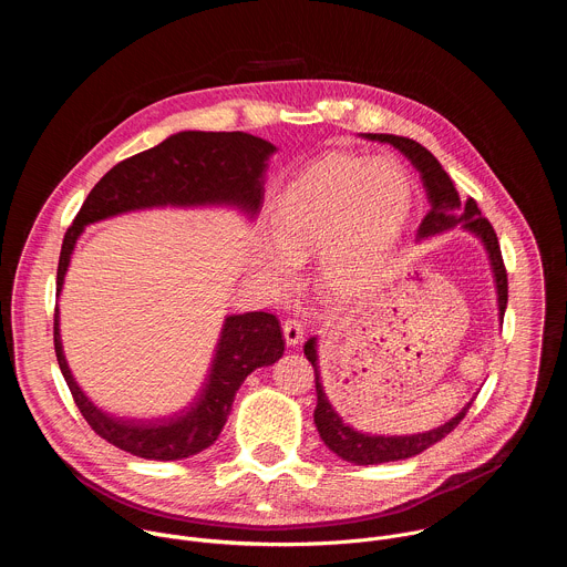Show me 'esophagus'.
<instances>
[{
  "label": "esophagus",
  "instance_id": "obj_1",
  "mask_svg": "<svg viewBox=\"0 0 567 567\" xmlns=\"http://www.w3.org/2000/svg\"><path fill=\"white\" fill-rule=\"evenodd\" d=\"M282 332H285V341L287 346H298L305 337V328H302V320L300 318H287L282 322Z\"/></svg>",
  "mask_w": 567,
  "mask_h": 567
}]
</instances>
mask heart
Returning <instances> with one entry per match:
<instances>
[{
	"label": "heart",
	"instance_id": "obj_1",
	"mask_svg": "<svg viewBox=\"0 0 567 567\" xmlns=\"http://www.w3.org/2000/svg\"><path fill=\"white\" fill-rule=\"evenodd\" d=\"M411 182L385 158L332 156L307 168L278 199L274 237L258 251V271L289 289L296 265L318 254V280L354 296L374 287L411 215Z\"/></svg>",
	"mask_w": 567,
	"mask_h": 567
}]
</instances>
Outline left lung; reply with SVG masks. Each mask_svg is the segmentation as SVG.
<instances>
[{
    "instance_id": "1",
    "label": "left lung",
    "mask_w": 567,
    "mask_h": 567,
    "mask_svg": "<svg viewBox=\"0 0 567 567\" xmlns=\"http://www.w3.org/2000/svg\"><path fill=\"white\" fill-rule=\"evenodd\" d=\"M365 138L394 145L403 156H409L411 164L420 171L429 202H431V210L426 213V217L422 219V224L417 228L420 239L444 233L460 224L464 230L473 233L482 241L484 249H487V254H489V262H492V271H494V280H496V293H498V316L503 320L505 309H507V271H505L496 230L487 217L480 215L475 199H471V197L466 202L460 199L453 179L446 175L440 161L417 141L406 138V136H394V134H365ZM305 357L311 363L313 377H316V399L318 401H316V411H313V424L318 429V435L322 442H326V446L330 451H334L339 457H343L352 464H381V462H396V460L420 455L422 451H426L429 446H433L435 442L446 437L464 420V415L468 413L471 403H473V399H471L455 417H451L446 424H442L433 431H426V433H417V435L361 433L343 422V417L334 411V406L330 403L326 388H322L318 352H316V337H311L305 343Z\"/></svg>"
}]
</instances>
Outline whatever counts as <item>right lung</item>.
I'll use <instances>...</instances> for the list:
<instances>
[{
	"mask_svg": "<svg viewBox=\"0 0 567 567\" xmlns=\"http://www.w3.org/2000/svg\"><path fill=\"white\" fill-rule=\"evenodd\" d=\"M274 152V143L247 132H179L121 161L92 188L64 233L55 296L62 291L78 237L94 221L158 206H233L256 217L265 199V173ZM53 346L75 406L92 431L121 451L161 462L184 460L215 444L239 385L256 368L276 363L285 352L282 330L274 313L226 316L208 379L193 406L168 420L136 422L101 411L80 390L62 352L58 307Z\"/></svg>",
	"mask_w": 567,
	"mask_h": 567,
	"instance_id": "obj_1",
	"label": "right lung"
}]
</instances>
